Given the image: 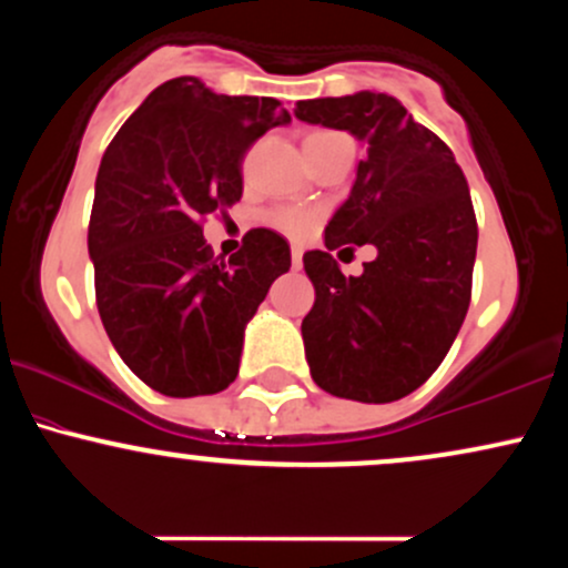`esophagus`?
Instances as JSON below:
<instances>
[{
	"label": "esophagus",
	"mask_w": 568,
	"mask_h": 568,
	"mask_svg": "<svg viewBox=\"0 0 568 568\" xmlns=\"http://www.w3.org/2000/svg\"><path fill=\"white\" fill-rule=\"evenodd\" d=\"M302 245L298 243H293L291 245V258H293V270H298V266H302Z\"/></svg>",
	"instance_id": "1"
}]
</instances>
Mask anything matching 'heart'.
Segmentation results:
<instances>
[{"label": "heart", "mask_w": 568, "mask_h": 568, "mask_svg": "<svg viewBox=\"0 0 568 568\" xmlns=\"http://www.w3.org/2000/svg\"><path fill=\"white\" fill-rule=\"evenodd\" d=\"M331 139H344L342 133H336V130H312L310 135H306L304 143L310 141H331ZM312 216L310 211H302V207H280L270 216V224L275 226V230L285 232V234H293V237H298V234H304L306 230L312 226Z\"/></svg>", "instance_id": "heart-1"}]
</instances>
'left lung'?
<instances>
[{
    "mask_svg": "<svg viewBox=\"0 0 568 568\" xmlns=\"http://www.w3.org/2000/svg\"><path fill=\"white\" fill-rule=\"evenodd\" d=\"M293 114L366 143L349 197L325 226V247H377L357 278H344L327 251L304 253L315 285L302 323L310 374L347 400H400L440 366L470 306L478 224L465 173L387 93L312 98Z\"/></svg>",
    "mask_w": 568,
    "mask_h": 568,
    "instance_id": "left-lung-1",
    "label": "left lung"
}]
</instances>
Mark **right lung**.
<instances>
[{"label": "right lung", "instance_id": "add662e5", "mask_svg": "<svg viewBox=\"0 0 568 568\" xmlns=\"http://www.w3.org/2000/svg\"><path fill=\"white\" fill-rule=\"evenodd\" d=\"M285 122L275 98L221 95L197 77H175L103 154L88 230L98 315L128 368L162 395L230 387L247 321L291 270L277 232L251 230L226 264L200 226L243 197L245 149Z\"/></svg>", "mask_w": 568, "mask_h": 568}]
</instances>
